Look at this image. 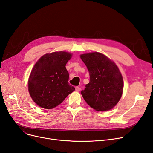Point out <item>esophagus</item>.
<instances>
[{"label": "esophagus", "mask_w": 153, "mask_h": 153, "mask_svg": "<svg viewBox=\"0 0 153 153\" xmlns=\"http://www.w3.org/2000/svg\"><path fill=\"white\" fill-rule=\"evenodd\" d=\"M75 90H76V91H77V92H80V91H81V88L79 87H75Z\"/></svg>", "instance_id": "obj_1"}]
</instances>
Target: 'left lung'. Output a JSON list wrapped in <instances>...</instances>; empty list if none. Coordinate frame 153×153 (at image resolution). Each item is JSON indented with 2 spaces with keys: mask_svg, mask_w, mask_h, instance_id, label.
<instances>
[{
  "mask_svg": "<svg viewBox=\"0 0 153 153\" xmlns=\"http://www.w3.org/2000/svg\"><path fill=\"white\" fill-rule=\"evenodd\" d=\"M89 73L90 81L81 91L83 98L97 111L113 108L121 98L123 79L118 67L112 61L99 52L80 55Z\"/></svg>",
  "mask_w": 153,
  "mask_h": 153,
  "instance_id": "left-lung-1",
  "label": "left lung"
}]
</instances>
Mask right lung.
Instances as JSON below:
<instances>
[{
	"label": "right lung",
	"instance_id": "right-lung-1",
	"mask_svg": "<svg viewBox=\"0 0 153 153\" xmlns=\"http://www.w3.org/2000/svg\"><path fill=\"white\" fill-rule=\"evenodd\" d=\"M72 55L55 52L41 57L32 68L28 81L32 99L40 107L52 109L75 90L69 85L66 64Z\"/></svg>",
	"mask_w": 153,
	"mask_h": 153
}]
</instances>
